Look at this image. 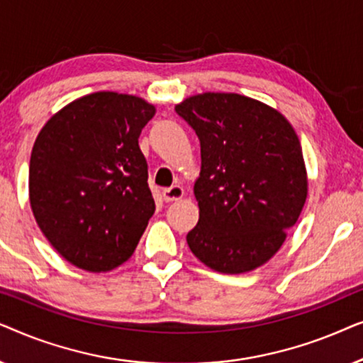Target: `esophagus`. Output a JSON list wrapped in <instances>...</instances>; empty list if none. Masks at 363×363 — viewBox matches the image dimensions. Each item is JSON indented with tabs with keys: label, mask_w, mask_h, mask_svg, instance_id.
<instances>
[{
	"label": "esophagus",
	"mask_w": 363,
	"mask_h": 363,
	"mask_svg": "<svg viewBox=\"0 0 363 363\" xmlns=\"http://www.w3.org/2000/svg\"><path fill=\"white\" fill-rule=\"evenodd\" d=\"M185 196V188L182 185H173L163 190V200L165 201H178Z\"/></svg>",
	"instance_id": "34e87169"
}]
</instances>
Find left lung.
<instances>
[{
	"instance_id": "obj_1",
	"label": "left lung",
	"mask_w": 363,
	"mask_h": 363,
	"mask_svg": "<svg viewBox=\"0 0 363 363\" xmlns=\"http://www.w3.org/2000/svg\"><path fill=\"white\" fill-rule=\"evenodd\" d=\"M175 111L201 145L193 186L200 220L188 246L216 272L256 269L281 250L306 205L299 137L279 111L241 94H196Z\"/></svg>"
}]
</instances>
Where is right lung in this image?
I'll list each match as a JSON object with an SVG mask.
<instances>
[{
    "instance_id": "1",
    "label": "right lung",
    "mask_w": 363,
    "mask_h": 363,
    "mask_svg": "<svg viewBox=\"0 0 363 363\" xmlns=\"http://www.w3.org/2000/svg\"><path fill=\"white\" fill-rule=\"evenodd\" d=\"M157 108L101 91L44 123L29 162V203L43 235L79 269L107 272L135 251L153 211L138 137Z\"/></svg>"
}]
</instances>
